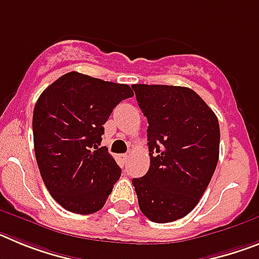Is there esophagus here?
Masks as SVG:
<instances>
[{
    "label": "esophagus",
    "mask_w": 259,
    "mask_h": 259,
    "mask_svg": "<svg viewBox=\"0 0 259 259\" xmlns=\"http://www.w3.org/2000/svg\"><path fill=\"white\" fill-rule=\"evenodd\" d=\"M128 158H130V155L128 154H120V159H122L123 162H127Z\"/></svg>",
    "instance_id": "34e87169"
}]
</instances>
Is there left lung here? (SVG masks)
I'll use <instances>...</instances> for the list:
<instances>
[{
    "label": "left lung",
    "mask_w": 259,
    "mask_h": 259,
    "mask_svg": "<svg viewBox=\"0 0 259 259\" xmlns=\"http://www.w3.org/2000/svg\"><path fill=\"white\" fill-rule=\"evenodd\" d=\"M146 116L150 167L132 179L139 206L155 223L178 221L206 191L219 159L218 118L187 87L134 84Z\"/></svg>",
    "instance_id": "obj_1"
}]
</instances>
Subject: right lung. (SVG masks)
<instances>
[{"instance_id": "1", "label": "right lung", "mask_w": 259, "mask_h": 259, "mask_svg": "<svg viewBox=\"0 0 259 259\" xmlns=\"http://www.w3.org/2000/svg\"><path fill=\"white\" fill-rule=\"evenodd\" d=\"M134 96L131 87L67 72L41 93L32 130L36 161L52 197L76 214L102 209L120 167L101 145L114 107Z\"/></svg>"}]
</instances>
